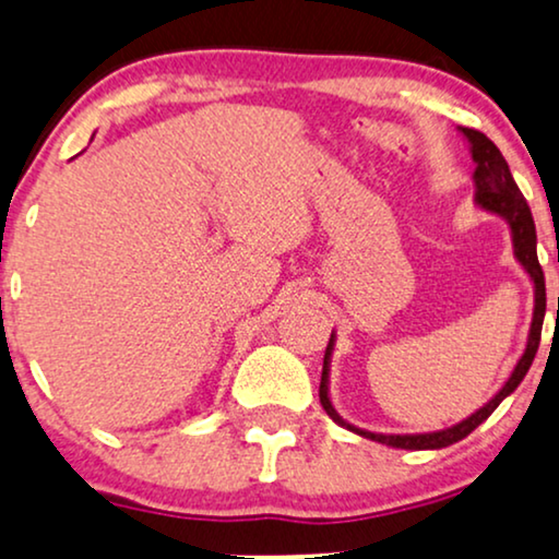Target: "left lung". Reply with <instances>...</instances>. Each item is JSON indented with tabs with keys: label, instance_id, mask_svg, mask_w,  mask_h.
Instances as JSON below:
<instances>
[{
	"label": "left lung",
	"instance_id": "8db88e82",
	"mask_svg": "<svg viewBox=\"0 0 559 559\" xmlns=\"http://www.w3.org/2000/svg\"><path fill=\"white\" fill-rule=\"evenodd\" d=\"M457 132L465 136L471 147V157L476 163V170H473V186H476V201L478 209H484L493 216H499L507 221L509 231H511V243H514V257L516 262L522 264V270L530 274L532 285H534V312H532V325H530V335H526V348L522 358H519L514 371L507 379L499 392H496L491 400H488L484 407L473 412L471 417H465L463 423H457L453 427H445V430L438 432H419V435H384V432H369L361 430V427L350 425L343 419L338 412H335L333 402H331V356L335 348V333H331V343L325 348V358H323V377H320V404L328 412V417L333 419L335 425H341L343 430H350L356 435H361L366 440L381 442V445L389 448H402V450H440L453 445V442L468 438V435L476 430L480 423H486L491 417V412L499 407V404L507 400V396L514 392V389L522 384V379L530 371V366L537 356L539 348V335H542V323H545V308H547V295H545V272H542L539 259H537V228H534V218L530 205H526L522 190L511 178V170L507 165V159L499 152V147L488 140L486 134L476 132V129L468 127H457Z\"/></svg>",
	"mask_w": 559,
	"mask_h": 559
}]
</instances>
